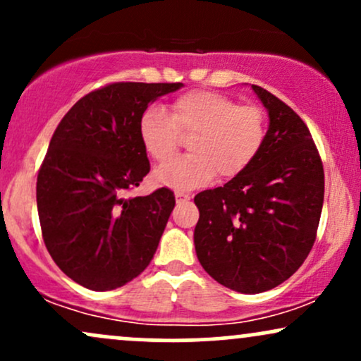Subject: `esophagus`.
<instances>
[{"label": "esophagus", "instance_id": "obj_1", "mask_svg": "<svg viewBox=\"0 0 361 361\" xmlns=\"http://www.w3.org/2000/svg\"><path fill=\"white\" fill-rule=\"evenodd\" d=\"M175 197H176V204L178 205L186 204V202H190V198H192L188 193H183V192H176Z\"/></svg>", "mask_w": 361, "mask_h": 361}]
</instances>
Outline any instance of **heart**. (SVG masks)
I'll use <instances>...</instances> for the list:
<instances>
[{"mask_svg":"<svg viewBox=\"0 0 361 361\" xmlns=\"http://www.w3.org/2000/svg\"><path fill=\"white\" fill-rule=\"evenodd\" d=\"M139 137L147 154L166 161L190 137L192 154L154 169L159 185L188 192L209 183L219 173L234 178L252 163L264 140V115L255 105H238L215 91H190L169 106H149L139 122Z\"/></svg>","mask_w":361,"mask_h":361,"instance_id":"obj_1","label":"heart"}]
</instances>
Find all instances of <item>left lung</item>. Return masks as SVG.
I'll use <instances>...</instances> for the list:
<instances>
[{
    "mask_svg": "<svg viewBox=\"0 0 361 361\" xmlns=\"http://www.w3.org/2000/svg\"><path fill=\"white\" fill-rule=\"evenodd\" d=\"M251 88L270 118L263 146L243 173L195 197L197 258L241 293L267 292L299 270L324 202V169L307 126L270 91Z\"/></svg>",
    "mask_w": 361,
    "mask_h": 361,
    "instance_id": "1",
    "label": "left lung"
}]
</instances>
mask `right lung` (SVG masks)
<instances>
[{"mask_svg":"<svg viewBox=\"0 0 361 361\" xmlns=\"http://www.w3.org/2000/svg\"><path fill=\"white\" fill-rule=\"evenodd\" d=\"M181 82H114L73 105L54 132L37 176L49 255L69 279L105 292L151 263L175 207L171 190L126 197L147 175L139 122L149 103Z\"/></svg>","mask_w":361,"mask_h":361,"instance_id":"add662e5","label":"right lung"}]
</instances>
